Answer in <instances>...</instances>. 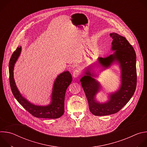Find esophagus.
<instances>
[{
    "label": "esophagus",
    "mask_w": 147,
    "mask_h": 147,
    "mask_svg": "<svg viewBox=\"0 0 147 147\" xmlns=\"http://www.w3.org/2000/svg\"><path fill=\"white\" fill-rule=\"evenodd\" d=\"M80 74V70L79 69H76L73 72V77L74 78H77V77H78L79 76Z\"/></svg>",
    "instance_id": "esophagus-1"
}]
</instances>
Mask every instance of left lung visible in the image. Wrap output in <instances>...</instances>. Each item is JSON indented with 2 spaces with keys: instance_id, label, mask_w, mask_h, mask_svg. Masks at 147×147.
<instances>
[{
  "instance_id": "left-lung-1",
  "label": "left lung",
  "mask_w": 147,
  "mask_h": 147,
  "mask_svg": "<svg viewBox=\"0 0 147 147\" xmlns=\"http://www.w3.org/2000/svg\"><path fill=\"white\" fill-rule=\"evenodd\" d=\"M112 37L111 51L114 53L109 56L98 57L97 63L88 66L80 79L84 91L90 112L95 116H107L119 112L130 100L134 94L137 85L136 54L133 47L125 37L117 33L110 34ZM119 65L121 69V85L115 92L109 94V99L100 102L96 100V94L101 89L99 82L94 78V68L100 67L101 71L113 64Z\"/></svg>"
}]
</instances>
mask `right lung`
<instances>
[{
	"instance_id": "obj_1",
	"label": "right lung",
	"mask_w": 147,
	"mask_h": 147,
	"mask_svg": "<svg viewBox=\"0 0 147 147\" xmlns=\"http://www.w3.org/2000/svg\"><path fill=\"white\" fill-rule=\"evenodd\" d=\"M21 52L22 47L20 46L13 52L9 61L10 85L14 96L21 105L34 117L45 119H57L61 117L65 112V94L72 81L71 74L69 71L60 73L54 81L50 103L47 105H36L22 96L14 81V67Z\"/></svg>"
}]
</instances>
